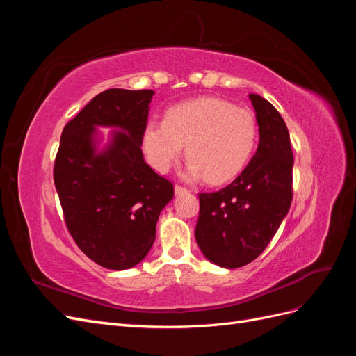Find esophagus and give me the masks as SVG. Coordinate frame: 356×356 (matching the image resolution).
Wrapping results in <instances>:
<instances>
[{
    "label": "esophagus",
    "mask_w": 356,
    "mask_h": 356,
    "mask_svg": "<svg viewBox=\"0 0 356 356\" xmlns=\"http://www.w3.org/2000/svg\"><path fill=\"white\" fill-rule=\"evenodd\" d=\"M175 196H179V195H184V193H188V190L187 188H184V187H181V186H175Z\"/></svg>",
    "instance_id": "34e87169"
}]
</instances>
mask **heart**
Returning <instances> with one entry per match:
<instances>
[{
  "label": "heart",
  "instance_id": "obj_1",
  "mask_svg": "<svg viewBox=\"0 0 356 356\" xmlns=\"http://www.w3.org/2000/svg\"><path fill=\"white\" fill-rule=\"evenodd\" d=\"M258 141L252 111L218 98H197L172 106L165 122L149 120L143 134L148 163L165 174L186 145L190 157L184 177H207L211 184H224L250 163Z\"/></svg>",
  "mask_w": 356,
  "mask_h": 356
}]
</instances>
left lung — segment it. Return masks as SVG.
<instances>
[{"mask_svg": "<svg viewBox=\"0 0 356 356\" xmlns=\"http://www.w3.org/2000/svg\"><path fill=\"white\" fill-rule=\"evenodd\" d=\"M260 143L232 184L200 193L196 242L213 264L238 268L254 261L286 217L293 200L294 157L286 124L275 106L250 93Z\"/></svg>", "mask_w": 356, "mask_h": 356, "instance_id": "8db88e82", "label": "left lung"}]
</instances>
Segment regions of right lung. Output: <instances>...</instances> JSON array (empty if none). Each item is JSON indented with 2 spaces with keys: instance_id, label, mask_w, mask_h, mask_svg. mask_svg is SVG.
<instances>
[{
  "instance_id": "obj_1",
  "label": "right lung",
  "mask_w": 356,
  "mask_h": 356,
  "mask_svg": "<svg viewBox=\"0 0 356 356\" xmlns=\"http://www.w3.org/2000/svg\"><path fill=\"white\" fill-rule=\"evenodd\" d=\"M153 90L108 89L63 127L55 186L67 227L92 261L111 270L141 263L174 186L143 156ZM98 127L112 129L107 141Z\"/></svg>"
}]
</instances>
